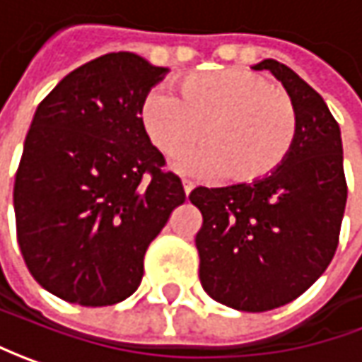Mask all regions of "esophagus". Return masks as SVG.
I'll use <instances>...</instances> for the list:
<instances>
[{"label": "esophagus", "mask_w": 362, "mask_h": 362, "mask_svg": "<svg viewBox=\"0 0 362 362\" xmlns=\"http://www.w3.org/2000/svg\"><path fill=\"white\" fill-rule=\"evenodd\" d=\"M182 186H184V192H186V196H188V194L192 192V188H194V184H192V182L182 180Z\"/></svg>", "instance_id": "1"}]
</instances>
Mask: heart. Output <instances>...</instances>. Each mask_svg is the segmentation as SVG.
Listing matches in <instances>:
<instances>
[{
	"mask_svg": "<svg viewBox=\"0 0 362 362\" xmlns=\"http://www.w3.org/2000/svg\"><path fill=\"white\" fill-rule=\"evenodd\" d=\"M180 95L152 90L140 119L168 158L184 154L202 134L204 148L178 164L186 172L252 184L279 168L296 140L294 100L262 74L244 68L192 74L180 81Z\"/></svg>",
	"mask_w": 362,
	"mask_h": 362,
	"instance_id": "obj_1",
	"label": "heart"
}]
</instances>
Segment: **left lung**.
<instances>
[{
  "label": "left lung",
  "mask_w": 362,
  "mask_h": 362,
  "mask_svg": "<svg viewBox=\"0 0 362 362\" xmlns=\"http://www.w3.org/2000/svg\"><path fill=\"white\" fill-rule=\"evenodd\" d=\"M270 69L298 112L286 160L270 176L190 192L202 212L196 234L200 282L210 298L244 313L293 303L327 270L346 204L341 128L318 92L276 59Z\"/></svg>",
  "instance_id": "1"
}]
</instances>
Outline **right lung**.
<instances>
[{
  "label": "right lung",
  "mask_w": 362,
  "mask_h": 362,
  "mask_svg": "<svg viewBox=\"0 0 362 362\" xmlns=\"http://www.w3.org/2000/svg\"><path fill=\"white\" fill-rule=\"evenodd\" d=\"M166 71L130 52L106 54L35 110L13 184L16 232L30 274L62 300L128 298L148 246L186 200L140 119Z\"/></svg>",
  "instance_id": "1"
}]
</instances>
